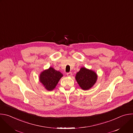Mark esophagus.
Here are the masks:
<instances>
[{
  "label": "esophagus",
  "instance_id": "obj_1",
  "mask_svg": "<svg viewBox=\"0 0 133 133\" xmlns=\"http://www.w3.org/2000/svg\"><path fill=\"white\" fill-rule=\"evenodd\" d=\"M67 76H68V77H70V76H72V73L71 72H68V73H67Z\"/></svg>",
  "mask_w": 133,
  "mask_h": 133
}]
</instances>
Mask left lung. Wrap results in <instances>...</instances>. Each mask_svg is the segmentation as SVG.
Wrapping results in <instances>:
<instances>
[{
    "instance_id": "obj_1",
    "label": "left lung",
    "mask_w": 133,
    "mask_h": 133,
    "mask_svg": "<svg viewBox=\"0 0 133 133\" xmlns=\"http://www.w3.org/2000/svg\"><path fill=\"white\" fill-rule=\"evenodd\" d=\"M97 77L96 72L85 67H82L76 75L75 79L83 90H87L96 83Z\"/></svg>"
}]
</instances>
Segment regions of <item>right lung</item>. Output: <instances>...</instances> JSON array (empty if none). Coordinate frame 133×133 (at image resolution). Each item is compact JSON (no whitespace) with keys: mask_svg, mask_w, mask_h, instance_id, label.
I'll list each match as a JSON object with an SVG mask.
<instances>
[{"mask_svg":"<svg viewBox=\"0 0 133 133\" xmlns=\"http://www.w3.org/2000/svg\"><path fill=\"white\" fill-rule=\"evenodd\" d=\"M63 76V75L60 71L50 67L41 72L39 82L46 90L51 91L55 89Z\"/></svg>","mask_w":133,"mask_h":133,"instance_id":"right-lung-1","label":"right lung"}]
</instances>
